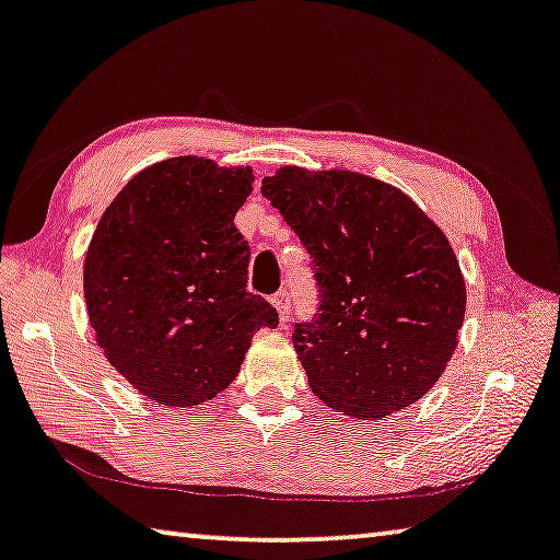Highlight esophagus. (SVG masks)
<instances>
[{"instance_id":"1","label":"esophagus","mask_w":560,"mask_h":560,"mask_svg":"<svg viewBox=\"0 0 560 560\" xmlns=\"http://www.w3.org/2000/svg\"><path fill=\"white\" fill-rule=\"evenodd\" d=\"M270 303L278 310V320L280 325H285L290 320V295L288 292H278V295H272Z\"/></svg>"}]
</instances>
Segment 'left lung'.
Returning <instances> with one entry per match:
<instances>
[{
  "label": "left lung",
  "mask_w": 560,
  "mask_h": 560,
  "mask_svg": "<svg viewBox=\"0 0 560 560\" xmlns=\"http://www.w3.org/2000/svg\"><path fill=\"white\" fill-rule=\"evenodd\" d=\"M262 195L313 255L323 292L317 320L295 330L310 390L358 420L423 398L466 317L445 232L398 187L352 170L285 165Z\"/></svg>",
  "instance_id": "obj_1"
}]
</instances>
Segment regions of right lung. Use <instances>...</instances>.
<instances>
[{
	"mask_svg": "<svg viewBox=\"0 0 560 560\" xmlns=\"http://www.w3.org/2000/svg\"><path fill=\"white\" fill-rule=\"evenodd\" d=\"M253 167L185 154L144 167L102 214L84 255L94 340L137 393L190 408L235 381L278 310L247 292L250 245L235 214Z\"/></svg>",
	"mask_w": 560,
	"mask_h": 560,
	"instance_id": "right-lung-1",
	"label": "right lung"
}]
</instances>
